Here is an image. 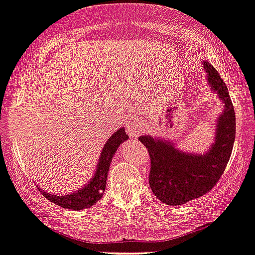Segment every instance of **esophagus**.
I'll return each instance as SVG.
<instances>
[{
  "label": "esophagus",
  "instance_id": "34e87169",
  "mask_svg": "<svg viewBox=\"0 0 255 255\" xmlns=\"http://www.w3.org/2000/svg\"><path fill=\"white\" fill-rule=\"evenodd\" d=\"M143 128H145V127H143L142 122H140V120L137 119L132 120V122H130L127 125V131L130 136H137Z\"/></svg>",
  "mask_w": 255,
  "mask_h": 255
}]
</instances>
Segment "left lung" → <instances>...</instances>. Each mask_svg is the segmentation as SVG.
<instances>
[{
	"label": "left lung",
	"instance_id": "1",
	"mask_svg": "<svg viewBox=\"0 0 255 255\" xmlns=\"http://www.w3.org/2000/svg\"><path fill=\"white\" fill-rule=\"evenodd\" d=\"M208 87L224 104L216 120L214 141L206 152L182 151L172 141L142 135L151 160V191L165 205L180 206L210 192L223 173L236 137V114L228 88L212 64L203 60Z\"/></svg>",
	"mask_w": 255,
	"mask_h": 255
}]
</instances>
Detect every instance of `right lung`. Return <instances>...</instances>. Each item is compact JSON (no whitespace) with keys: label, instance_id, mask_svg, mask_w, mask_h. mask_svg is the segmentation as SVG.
<instances>
[{"label":"right lung","instance_id":"add662e5","mask_svg":"<svg viewBox=\"0 0 255 255\" xmlns=\"http://www.w3.org/2000/svg\"><path fill=\"white\" fill-rule=\"evenodd\" d=\"M128 138V136L125 132L124 128H118L108 138L102 152H100L94 175L82 188L63 196L53 195V193H48L44 190H41L43 196L47 200L55 203V205L60 206L63 208H68V210L82 211L92 207L93 205H95L103 197V192H104L105 187H107V178L113 157H114L118 147L124 141H127Z\"/></svg>","mask_w":255,"mask_h":255}]
</instances>
